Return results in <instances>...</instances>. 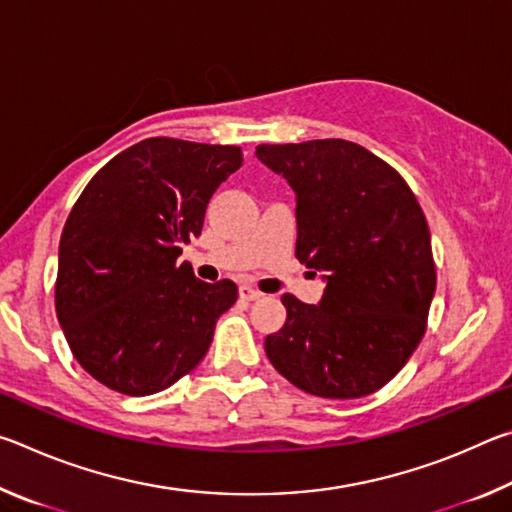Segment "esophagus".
I'll return each mask as SVG.
<instances>
[{
    "label": "esophagus",
    "mask_w": 512,
    "mask_h": 512,
    "mask_svg": "<svg viewBox=\"0 0 512 512\" xmlns=\"http://www.w3.org/2000/svg\"><path fill=\"white\" fill-rule=\"evenodd\" d=\"M262 296H264L262 291L248 287V284H244V287H239V298H244V300H259Z\"/></svg>",
    "instance_id": "1"
}]
</instances>
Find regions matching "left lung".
I'll list each match as a JSON object with an SVG mask.
<instances>
[{
	"instance_id": "1",
	"label": "left lung",
	"mask_w": 512,
	"mask_h": 512,
	"mask_svg": "<svg viewBox=\"0 0 512 512\" xmlns=\"http://www.w3.org/2000/svg\"><path fill=\"white\" fill-rule=\"evenodd\" d=\"M296 192V257L325 271L318 305L284 293L287 323L264 341L300 391L354 400L386 386L427 332L436 291L429 225L391 164L348 140L259 144Z\"/></svg>"
}]
</instances>
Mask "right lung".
<instances>
[{
	"instance_id": "obj_1",
	"label": "right lung",
	"mask_w": 512,
	"mask_h": 512,
	"mask_svg": "<svg viewBox=\"0 0 512 512\" xmlns=\"http://www.w3.org/2000/svg\"><path fill=\"white\" fill-rule=\"evenodd\" d=\"M239 146L149 137L94 173L58 248L56 314L85 372L121 395H151L192 372L237 284L178 264Z\"/></svg>"
}]
</instances>
